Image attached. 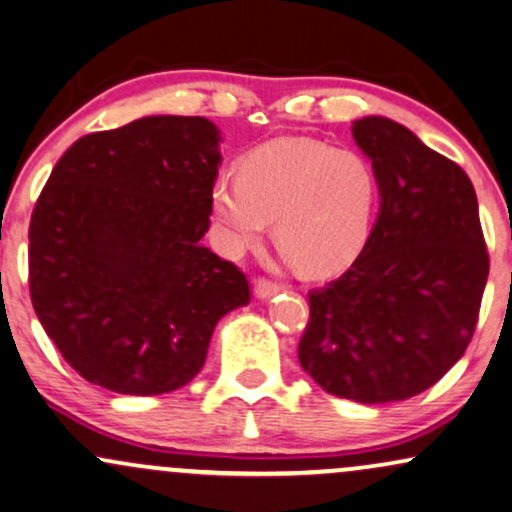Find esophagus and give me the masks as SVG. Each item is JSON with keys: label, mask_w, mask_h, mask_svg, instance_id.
Returning a JSON list of instances; mask_svg holds the SVG:
<instances>
[{"label": "esophagus", "mask_w": 512, "mask_h": 512, "mask_svg": "<svg viewBox=\"0 0 512 512\" xmlns=\"http://www.w3.org/2000/svg\"><path fill=\"white\" fill-rule=\"evenodd\" d=\"M281 291V286H276V283H272V281H267V279H260L255 283V295L260 300H269V298H274L276 293Z\"/></svg>", "instance_id": "34e87169"}]
</instances>
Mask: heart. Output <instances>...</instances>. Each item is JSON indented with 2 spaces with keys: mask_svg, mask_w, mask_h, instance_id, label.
<instances>
[{
  "mask_svg": "<svg viewBox=\"0 0 512 512\" xmlns=\"http://www.w3.org/2000/svg\"><path fill=\"white\" fill-rule=\"evenodd\" d=\"M377 176L365 157L310 138H276L243 157L238 178L209 188L214 238L226 255L276 243L307 276H331L357 260L377 209Z\"/></svg>",
  "mask_w": 512,
  "mask_h": 512,
  "instance_id": "1",
  "label": "heart"
}]
</instances>
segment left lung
<instances>
[{
	"label": "left lung",
	"instance_id": "left-lung-1",
	"mask_svg": "<svg viewBox=\"0 0 512 512\" xmlns=\"http://www.w3.org/2000/svg\"><path fill=\"white\" fill-rule=\"evenodd\" d=\"M350 131L377 176L379 214L348 272L310 293L298 360L331 396L396 403L463 357L489 255L477 193L458 164L386 116Z\"/></svg>",
	"mask_w": 512,
	"mask_h": 512
}]
</instances>
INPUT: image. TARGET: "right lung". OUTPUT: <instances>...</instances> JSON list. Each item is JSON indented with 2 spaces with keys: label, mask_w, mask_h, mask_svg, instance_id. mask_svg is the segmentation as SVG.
<instances>
[{
  "label": "right lung",
  "mask_w": 512,
  "mask_h": 512,
  "mask_svg": "<svg viewBox=\"0 0 512 512\" xmlns=\"http://www.w3.org/2000/svg\"><path fill=\"white\" fill-rule=\"evenodd\" d=\"M219 145L205 116H143L83 135L52 169L30 219V298L90 384L181 389L219 319L250 303L243 272L202 245Z\"/></svg>",
  "instance_id": "1"
}]
</instances>
